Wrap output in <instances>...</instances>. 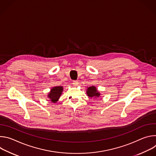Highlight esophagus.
Returning <instances> with one entry per match:
<instances>
[{"label": "esophagus", "instance_id": "34e87169", "mask_svg": "<svg viewBox=\"0 0 156 156\" xmlns=\"http://www.w3.org/2000/svg\"><path fill=\"white\" fill-rule=\"evenodd\" d=\"M78 84V81L77 80H73V84L74 86H76Z\"/></svg>", "mask_w": 156, "mask_h": 156}]
</instances>
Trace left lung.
Masks as SVG:
<instances>
[{
    "label": "left lung",
    "instance_id": "left-lung-1",
    "mask_svg": "<svg viewBox=\"0 0 156 156\" xmlns=\"http://www.w3.org/2000/svg\"><path fill=\"white\" fill-rule=\"evenodd\" d=\"M87 94L89 97L90 98H98L100 96L99 92H98L96 87L91 86L89 87L87 90Z\"/></svg>",
    "mask_w": 156,
    "mask_h": 156
}]
</instances>
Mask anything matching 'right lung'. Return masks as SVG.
<instances>
[{
	"label": "right lung",
	"instance_id": "obj_1",
	"mask_svg": "<svg viewBox=\"0 0 156 156\" xmlns=\"http://www.w3.org/2000/svg\"><path fill=\"white\" fill-rule=\"evenodd\" d=\"M62 91H63V87L62 86L54 87L48 95V97L51 99L50 101H51L52 102H54V103L56 102L59 99Z\"/></svg>",
	"mask_w": 156,
	"mask_h": 156
}]
</instances>
